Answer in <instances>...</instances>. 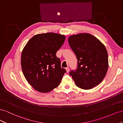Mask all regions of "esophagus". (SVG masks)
<instances>
[{"mask_svg":"<svg viewBox=\"0 0 123 123\" xmlns=\"http://www.w3.org/2000/svg\"><path fill=\"white\" fill-rule=\"evenodd\" d=\"M66 70L67 72L68 73L69 71V67H66Z\"/></svg>","mask_w":123,"mask_h":123,"instance_id":"1","label":"esophagus"}]
</instances>
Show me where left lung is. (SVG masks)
<instances>
[{
    "instance_id": "obj_1",
    "label": "left lung",
    "mask_w": 123,
    "mask_h": 123,
    "mask_svg": "<svg viewBox=\"0 0 123 123\" xmlns=\"http://www.w3.org/2000/svg\"><path fill=\"white\" fill-rule=\"evenodd\" d=\"M68 43L77 59V68L70 75L78 87L90 89L104 80L108 68V56L105 46L88 33L70 36Z\"/></svg>"
}]
</instances>
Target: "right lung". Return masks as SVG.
I'll return each instance as SVG.
<instances>
[{"mask_svg":"<svg viewBox=\"0 0 123 123\" xmlns=\"http://www.w3.org/2000/svg\"><path fill=\"white\" fill-rule=\"evenodd\" d=\"M65 36L54 33L35 35L22 51L21 65L28 82L36 90L50 92L58 87L66 72L61 68L56 54L65 40Z\"/></svg>","mask_w":123,"mask_h":123,"instance_id":"obj_1","label":"right lung"}]
</instances>
